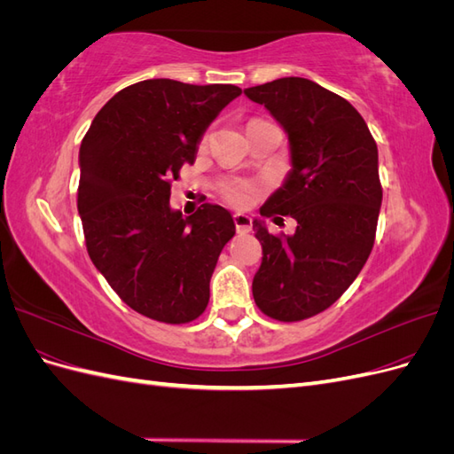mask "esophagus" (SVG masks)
Here are the masks:
<instances>
[{
    "mask_svg": "<svg viewBox=\"0 0 454 454\" xmlns=\"http://www.w3.org/2000/svg\"><path fill=\"white\" fill-rule=\"evenodd\" d=\"M235 219V227L239 232H248L252 229V217L246 215V214H235L232 215Z\"/></svg>",
    "mask_w": 454,
    "mask_h": 454,
    "instance_id": "obj_1",
    "label": "esophagus"
}]
</instances>
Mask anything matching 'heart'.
Returning a JSON list of instances; mask_svg holds the SVG:
<instances>
[{
    "label": "heart",
    "instance_id": "b5f03b06",
    "mask_svg": "<svg viewBox=\"0 0 454 454\" xmlns=\"http://www.w3.org/2000/svg\"><path fill=\"white\" fill-rule=\"evenodd\" d=\"M202 142H206V136ZM222 195L232 206H248L255 195V185L244 180H231L222 185Z\"/></svg>",
    "mask_w": 454,
    "mask_h": 454
}]
</instances>
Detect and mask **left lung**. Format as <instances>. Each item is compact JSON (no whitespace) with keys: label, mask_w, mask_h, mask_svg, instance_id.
<instances>
[{"label":"left lung","mask_w":454,"mask_h":454,"mask_svg":"<svg viewBox=\"0 0 454 454\" xmlns=\"http://www.w3.org/2000/svg\"><path fill=\"white\" fill-rule=\"evenodd\" d=\"M290 138L292 170L261 215H292V237L254 222L263 261L252 292L259 310L299 322L332 307L373 250L382 187L379 153L364 117L310 79L282 77L246 89Z\"/></svg>","instance_id":"obj_1"}]
</instances>
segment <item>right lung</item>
Returning <instances> with one entry per match:
<instances>
[{"instance_id":"add662e5","label":"right lung","mask_w":454,"mask_h":454,"mask_svg":"<svg viewBox=\"0 0 454 454\" xmlns=\"http://www.w3.org/2000/svg\"><path fill=\"white\" fill-rule=\"evenodd\" d=\"M235 85L147 79L119 90L79 149L77 210L87 252L114 292L151 320L187 324L204 312L210 278L235 222L217 204L189 217L170 187L193 164L204 130L240 96Z\"/></svg>"}]
</instances>
